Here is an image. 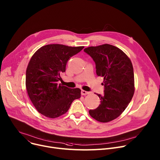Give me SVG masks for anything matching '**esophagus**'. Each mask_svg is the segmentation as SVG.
<instances>
[{
  "label": "esophagus",
  "instance_id": "obj_1",
  "mask_svg": "<svg viewBox=\"0 0 160 160\" xmlns=\"http://www.w3.org/2000/svg\"><path fill=\"white\" fill-rule=\"evenodd\" d=\"M89 93H90V92L86 91H84V90H82V91H81V94H82V95H86V94H89Z\"/></svg>",
  "mask_w": 160,
  "mask_h": 160
}]
</instances>
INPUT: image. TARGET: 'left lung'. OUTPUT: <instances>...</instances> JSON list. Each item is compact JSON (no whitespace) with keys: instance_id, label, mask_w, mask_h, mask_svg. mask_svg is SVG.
Instances as JSON below:
<instances>
[{"instance_id":"8db88e82","label":"left lung","mask_w":160,"mask_h":160,"mask_svg":"<svg viewBox=\"0 0 160 160\" xmlns=\"http://www.w3.org/2000/svg\"><path fill=\"white\" fill-rule=\"evenodd\" d=\"M83 51L95 62L96 72L103 78V95L97 94L100 104L89 112L100 122L114 120L125 111L134 92V77L132 62L119 48L110 44L89 47Z\"/></svg>"}]
</instances>
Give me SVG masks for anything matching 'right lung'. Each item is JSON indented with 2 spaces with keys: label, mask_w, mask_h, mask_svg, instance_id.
Instances as JSON below:
<instances>
[{
  "label": "right lung",
  "mask_w": 160,
  "mask_h": 160,
  "mask_svg": "<svg viewBox=\"0 0 160 160\" xmlns=\"http://www.w3.org/2000/svg\"><path fill=\"white\" fill-rule=\"evenodd\" d=\"M84 47L49 44L38 49L26 69V86L31 101L42 114L55 118L65 114L72 102L81 97V90L63 86L60 75L68 60Z\"/></svg>",
  "instance_id": "right-lung-1"
}]
</instances>
